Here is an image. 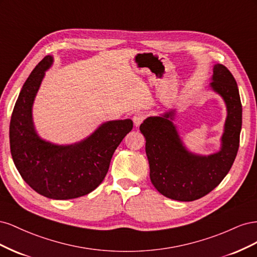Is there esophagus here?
<instances>
[{
	"mask_svg": "<svg viewBox=\"0 0 257 257\" xmlns=\"http://www.w3.org/2000/svg\"><path fill=\"white\" fill-rule=\"evenodd\" d=\"M147 112L146 111H138L137 113H135V115H134V118H133V121H134V123H135V125L136 126H138V125H141V124L143 123V121L147 118Z\"/></svg>",
	"mask_w": 257,
	"mask_h": 257,
	"instance_id": "obj_1",
	"label": "esophagus"
}]
</instances>
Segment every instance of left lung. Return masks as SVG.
<instances>
[{
    "label": "left lung",
    "mask_w": 257,
    "mask_h": 257,
    "mask_svg": "<svg viewBox=\"0 0 257 257\" xmlns=\"http://www.w3.org/2000/svg\"><path fill=\"white\" fill-rule=\"evenodd\" d=\"M210 87L222 96L227 109L219 152L206 157L186 150L172 121L174 111L149 116L139 127L146 138L151 182L168 198L192 201L207 195L221 183L236 159L242 125L238 85L222 64L213 66Z\"/></svg>",
    "instance_id": "obj_1"
}]
</instances>
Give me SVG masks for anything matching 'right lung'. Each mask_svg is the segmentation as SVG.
<instances>
[{"label": "right lung", "mask_w": 257, "mask_h": 257, "mask_svg": "<svg viewBox=\"0 0 257 257\" xmlns=\"http://www.w3.org/2000/svg\"><path fill=\"white\" fill-rule=\"evenodd\" d=\"M52 62L51 56H46L19 93L10 125L11 152L22 179L35 192L51 199H72L87 195L102 183L113 152L133 128V121L105 122L74 145L59 146L43 141L34 128L32 106Z\"/></svg>", "instance_id": "obj_1"}]
</instances>
